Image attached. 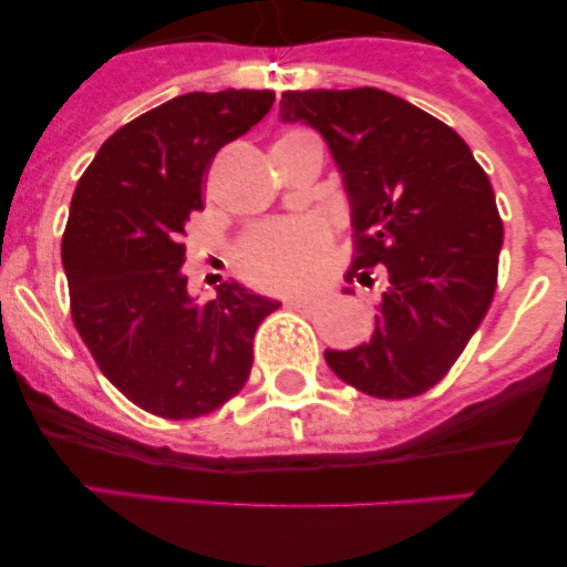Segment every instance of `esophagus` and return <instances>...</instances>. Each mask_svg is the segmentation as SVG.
<instances>
[{"label": "esophagus", "mask_w": 567, "mask_h": 567, "mask_svg": "<svg viewBox=\"0 0 567 567\" xmlns=\"http://www.w3.org/2000/svg\"><path fill=\"white\" fill-rule=\"evenodd\" d=\"M285 305L293 307V310H312V307H316V299H312V296H296V299H288Z\"/></svg>", "instance_id": "1"}]
</instances>
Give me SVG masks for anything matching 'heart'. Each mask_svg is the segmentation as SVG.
Returning <instances> with one entry per match:
<instances>
[{"instance_id":"b5f03b06","label":"heart","mask_w":567,"mask_h":567,"mask_svg":"<svg viewBox=\"0 0 567 567\" xmlns=\"http://www.w3.org/2000/svg\"><path fill=\"white\" fill-rule=\"evenodd\" d=\"M316 140L305 128H285L277 145ZM329 251V230L316 219L277 221L251 230L236 249V268L244 279L266 290H290L305 282Z\"/></svg>"}]
</instances>
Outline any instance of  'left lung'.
<instances>
[{"instance_id": "left-lung-1", "label": "left lung", "mask_w": 567, "mask_h": 567, "mask_svg": "<svg viewBox=\"0 0 567 567\" xmlns=\"http://www.w3.org/2000/svg\"><path fill=\"white\" fill-rule=\"evenodd\" d=\"M279 114L318 128L346 177V279H384L370 342L326 351V364L370 398L427 392L494 301L505 230L488 175L450 125L384 90H290Z\"/></svg>"}]
</instances>
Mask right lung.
Instances as JSON below:
<instances>
[{"label":"right lung","instance_id":"1","mask_svg":"<svg viewBox=\"0 0 567 567\" xmlns=\"http://www.w3.org/2000/svg\"><path fill=\"white\" fill-rule=\"evenodd\" d=\"M271 104V90L177 95L114 131L79 177L62 233L73 326L147 414L194 420L241 392L257 326L279 307L236 282L197 305L181 271L210 162Z\"/></svg>","mask_w":567,"mask_h":567}]
</instances>
